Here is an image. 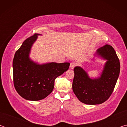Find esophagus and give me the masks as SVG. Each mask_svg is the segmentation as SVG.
Instances as JSON below:
<instances>
[{
	"mask_svg": "<svg viewBox=\"0 0 127 127\" xmlns=\"http://www.w3.org/2000/svg\"><path fill=\"white\" fill-rule=\"evenodd\" d=\"M77 65V63H75V62H71L70 64V69H73L75 66H76Z\"/></svg>",
	"mask_w": 127,
	"mask_h": 127,
	"instance_id": "1",
	"label": "esophagus"
}]
</instances>
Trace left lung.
<instances>
[{
    "instance_id": "left-lung-1",
    "label": "left lung",
    "mask_w": 127,
    "mask_h": 127,
    "mask_svg": "<svg viewBox=\"0 0 127 127\" xmlns=\"http://www.w3.org/2000/svg\"><path fill=\"white\" fill-rule=\"evenodd\" d=\"M96 55L106 60L100 77L91 79L80 66L74 69L73 91L81 102L88 105L102 104L108 99L113 93L120 73L119 59L110 45L106 44L98 49Z\"/></svg>"
}]
</instances>
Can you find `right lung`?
I'll use <instances>...</instances> for the list:
<instances>
[{
	"label": "right lung",
	"mask_w": 127,
	"mask_h": 127,
	"mask_svg": "<svg viewBox=\"0 0 127 127\" xmlns=\"http://www.w3.org/2000/svg\"><path fill=\"white\" fill-rule=\"evenodd\" d=\"M39 34L24 41L13 61V82L18 94L25 99L38 101L53 91L55 79L68 69L69 63L38 64L29 58L31 47Z\"/></svg>",
	"instance_id": "right-lung-1"
}]
</instances>
